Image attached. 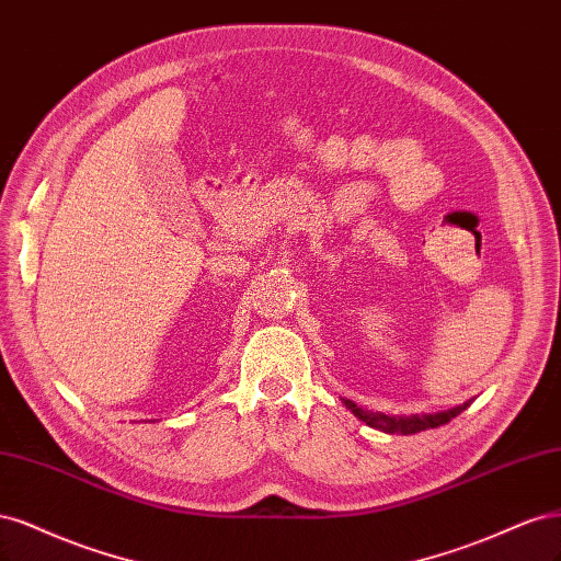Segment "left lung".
I'll return each mask as SVG.
<instances>
[{"label": "left lung", "mask_w": 561, "mask_h": 561, "mask_svg": "<svg viewBox=\"0 0 561 561\" xmlns=\"http://www.w3.org/2000/svg\"><path fill=\"white\" fill-rule=\"evenodd\" d=\"M345 405L356 414L360 422H366L368 426L379 428L385 433H403V436H410V433H420V431H426V428L443 426V424L455 420L457 414H461L468 408V403H463L459 408H451V410H445V412L422 414V417H420V414H412V417H389V414H382V412H370V410L358 408L352 401H345Z\"/></svg>", "instance_id": "1"}]
</instances>
